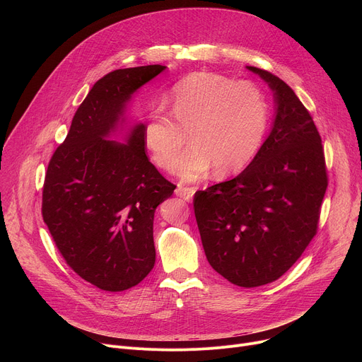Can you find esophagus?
Here are the masks:
<instances>
[{"label":"esophagus","mask_w":362,"mask_h":362,"mask_svg":"<svg viewBox=\"0 0 362 362\" xmlns=\"http://www.w3.org/2000/svg\"><path fill=\"white\" fill-rule=\"evenodd\" d=\"M194 192H196L194 187H186V186H177V189H176V194L186 202H190L193 199Z\"/></svg>","instance_id":"obj_1"}]
</instances>
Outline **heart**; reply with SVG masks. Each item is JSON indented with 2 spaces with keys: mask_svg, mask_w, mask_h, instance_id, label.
Here are the masks:
<instances>
[{
  "mask_svg": "<svg viewBox=\"0 0 362 362\" xmlns=\"http://www.w3.org/2000/svg\"><path fill=\"white\" fill-rule=\"evenodd\" d=\"M170 113L153 110L143 127L151 159L183 180H199L212 168L218 176L243 170L259 151L269 120L264 91L250 81L218 73H193L172 91Z\"/></svg>",
  "mask_w": 362,
  "mask_h": 362,
  "instance_id": "obj_1",
  "label": "heart"
}]
</instances>
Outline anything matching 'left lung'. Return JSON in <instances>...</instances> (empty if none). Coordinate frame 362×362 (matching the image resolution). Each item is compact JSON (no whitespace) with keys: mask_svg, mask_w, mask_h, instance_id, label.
<instances>
[{"mask_svg":"<svg viewBox=\"0 0 362 362\" xmlns=\"http://www.w3.org/2000/svg\"><path fill=\"white\" fill-rule=\"evenodd\" d=\"M246 69L274 91L272 130L240 175L196 192L193 208L211 267L255 288L281 278L315 236L328 176L321 136L293 90L267 70Z\"/></svg>","mask_w":362,"mask_h":362,"instance_id":"8db88e82","label":"left lung"}]
</instances>
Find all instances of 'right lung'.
<instances>
[{
  "instance_id": "right-lung-1",
  "label": "right lung",
  "mask_w": 362,
  "mask_h": 362,
  "mask_svg": "<svg viewBox=\"0 0 362 362\" xmlns=\"http://www.w3.org/2000/svg\"><path fill=\"white\" fill-rule=\"evenodd\" d=\"M165 69H120L100 78L47 168L42 219L67 265L103 291L136 286L156 261L154 212L176 186L147 159L143 123L126 143L109 137L132 95Z\"/></svg>"
}]
</instances>
